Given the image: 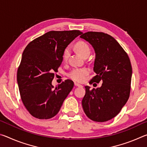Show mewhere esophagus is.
<instances>
[{"instance_id":"obj_1","label":"esophagus","mask_w":147,"mask_h":147,"mask_svg":"<svg viewBox=\"0 0 147 147\" xmlns=\"http://www.w3.org/2000/svg\"><path fill=\"white\" fill-rule=\"evenodd\" d=\"M74 86H76V87H82V85H80V84H79L76 83V82L74 83Z\"/></svg>"}]
</instances>
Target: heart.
<instances>
[{"mask_svg":"<svg viewBox=\"0 0 147 147\" xmlns=\"http://www.w3.org/2000/svg\"><path fill=\"white\" fill-rule=\"evenodd\" d=\"M75 49L78 53L83 57L88 56L91 53V49L89 45L85 41H79L75 45ZM70 48L69 47H66L63 51V58L64 60H67L70 55ZM89 73V70L88 68H79L73 69L70 73L69 74V78L76 82H82L85 79L86 76Z\"/></svg>","mask_w":147,"mask_h":147,"instance_id":"b5f03b06","label":"heart"}]
</instances>
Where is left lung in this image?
<instances>
[{"mask_svg": "<svg viewBox=\"0 0 147 147\" xmlns=\"http://www.w3.org/2000/svg\"><path fill=\"white\" fill-rule=\"evenodd\" d=\"M80 38L89 42L95 53L91 82L101 87L86 86L82 101L84 112L92 121L105 122L118 115L128 101L130 93L132 69L130 58L112 36L97 32H88Z\"/></svg>", "mask_w": 147, "mask_h": 147, "instance_id": "1", "label": "left lung"}]
</instances>
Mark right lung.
Masks as SVG:
<instances>
[{"label": "right lung", "instance_id": "right-lung-1", "mask_svg": "<svg viewBox=\"0 0 147 147\" xmlns=\"http://www.w3.org/2000/svg\"><path fill=\"white\" fill-rule=\"evenodd\" d=\"M80 30L50 31L26 47L17 74L21 100L29 113L39 119H49L59 112L74 86L66 80L54 89V72L63 61V51Z\"/></svg>", "mask_w": 147, "mask_h": 147}]
</instances>
